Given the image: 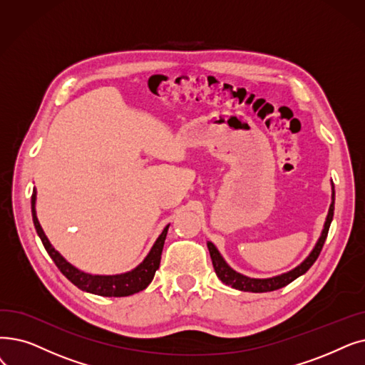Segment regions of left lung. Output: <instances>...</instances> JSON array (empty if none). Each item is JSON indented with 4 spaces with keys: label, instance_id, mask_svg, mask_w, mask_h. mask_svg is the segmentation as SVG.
<instances>
[{
    "label": "left lung",
    "instance_id": "8db88e82",
    "mask_svg": "<svg viewBox=\"0 0 365 365\" xmlns=\"http://www.w3.org/2000/svg\"><path fill=\"white\" fill-rule=\"evenodd\" d=\"M331 198H332V201L329 204V210H328V215H327L325 225H324V230L321 232L318 243L314 245L313 250L310 252V255L299 265L292 268L291 272L274 276V277H268V279H253V277L243 276L240 273H237L235 270H232V268L225 262V259L222 258V255L219 253V250L216 249V246L213 243L207 242L210 258H212L213 268H215L217 277L225 284H228V287H231L234 289H239V291H245V292H270V291H276V289L287 287V284H289L292 280H295L301 274H304L309 270V268L314 264V261L318 259L319 253L322 250V246L327 240L331 220H332V216H334V198H336L334 185H332V197Z\"/></svg>",
    "mask_w": 365,
    "mask_h": 365
}]
</instances>
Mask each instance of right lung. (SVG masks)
<instances>
[{
    "mask_svg": "<svg viewBox=\"0 0 365 365\" xmlns=\"http://www.w3.org/2000/svg\"><path fill=\"white\" fill-rule=\"evenodd\" d=\"M36 195L37 192L34 189L33 197H31V210H33V220H34L37 234L41 239L44 249L47 250V253H49V257L53 259V262L59 268V272L64 274L73 284H76L78 289L95 294V295H101V297H128L135 292L143 291L149 287V283L155 276V272L160 268L161 253H163L164 242H165L170 225L164 228L161 235L158 237L155 245L152 246L150 252L148 253V257L143 259V262L137 265L134 270L123 274H115V276H93V274H88L77 270L76 267H73L70 262L64 259V257H61V253L55 250L51 242L47 240V237L43 232V228L40 227V222L36 215Z\"/></svg>",
    "mask_w": 365,
    "mask_h": 365,
    "instance_id": "add662e5",
    "label": "right lung"
}]
</instances>
